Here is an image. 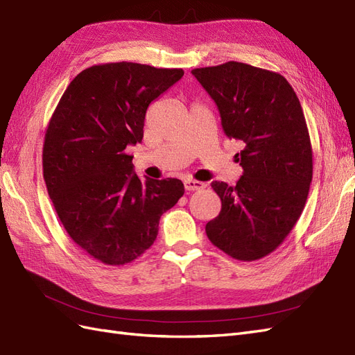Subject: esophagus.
I'll return each instance as SVG.
<instances>
[{"label":"esophagus","mask_w":355,"mask_h":355,"mask_svg":"<svg viewBox=\"0 0 355 355\" xmlns=\"http://www.w3.org/2000/svg\"><path fill=\"white\" fill-rule=\"evenodd\" d=\"M204 187H205V184L201 183V181H196V180H192V178L184 180V189L186 190H201Z\"/></svg>","instance_id":"1"}]
</instances>
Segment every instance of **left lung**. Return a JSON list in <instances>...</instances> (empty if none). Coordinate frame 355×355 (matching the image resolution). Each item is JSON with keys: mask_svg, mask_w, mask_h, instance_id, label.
<instances>
[{"mask_svg": "<svg viewBox=\"0 0 355 355\" xmlns=\"http://www.w3.org/2000/svg\"><path fill=\"white\" fill-rule=\"evenodd\" d=\"M216 102L225 135L241 142L243 175L213 181L222 210L205 226L216 248L239 261L276 250L294 228L312 181V145L300 100L288 80L266 69L228 61L193 69Z\"/></svg>", "mask_w": 355, "mask_h": 355, "instance_id": "8db88e82", "label": "left lung"}]
</instances>
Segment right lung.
Returning <instances> with one entry per match:
<instances>
[{
    "label": "right lung",
    "instance_id": "right-lung-1",
    "mask_svg": "<svg viewBox=\"0 0 355 355\" xmlns=\"http://www.w3.org/2000/svg\"><path fill=\"white\" fill-rule=\"evenodd\" d=\"M184 75L138 62L88 67L71 80L43 144V178L64 230L89 257L124 266L151 248L181 180L141 181L129 145L142 141L153 100Z\"/></svg>",
    "mask_w": 355,
    "mask_h": 355
}]
</instances>
